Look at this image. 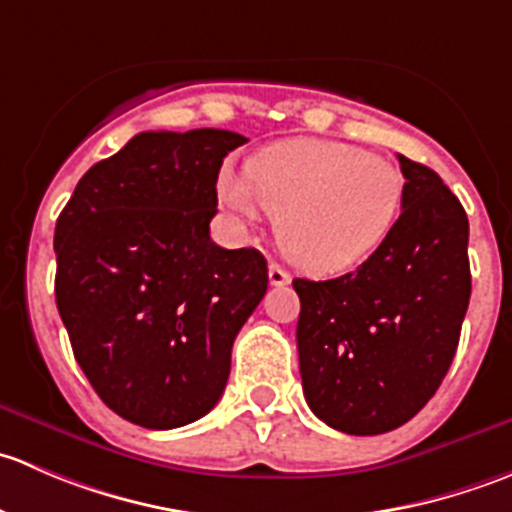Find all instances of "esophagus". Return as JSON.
<instances>
[{
    "instance_id": "34e87169",
    "label": "esophagus",
    "mask_w": 512,
    "mask_h": 512,
    "mask_svg": "<svg viewBox=\"0 0 512 512\" xmlns=\"http://www.w3.org/2000/svg\"><path fill=\"white\" fill-rule=\"evenodd\" d=\"M289 282H292V275H289V272L282 265L272 262V265H270V285L285 287V285H289Z\"/></svg>"
}]
</instances>
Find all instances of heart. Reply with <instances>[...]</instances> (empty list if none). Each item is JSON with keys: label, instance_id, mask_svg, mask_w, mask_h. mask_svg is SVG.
<instances>
[{"label": "heart", "instance_id": "obj_1", "mask_svg": "<svg viewBox=\"0 0 512 512\" xmlns=\"http://www.w3.org/2000/svg\"><path fill=\"white\" fill-rule=\"evenodd\" d=\"M404 175L389 160L344 141L294 138L262 148L247 178L223 170L218 198L225 208L277 218V242L294 262L332 275L376 250L404 203Z\"/></svg>", "mask_w": 512, "mask_h": 512}]
</instances>
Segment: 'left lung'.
<instances>
[{
    "mask_svg": "<svg viewBox=\"0 0 512 512\" xmlns=\"http://www.w3.org/2000/svg\"><path fill=\"white\" fill-rule=\"evenodd\" d=\"M399 163L401 215L369 260L337 280L292 282L304 399L352 436L394 431L428 404L471 299L466 210L436 170Z\"/></svg>",
    "mask_w": 512,
    "mask_h": 512,
    "instance_id": "left-lung-1",
    "label": "left lung"
}]
</instances>
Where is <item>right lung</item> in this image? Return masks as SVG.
<instances>
[{"label":"right lung","mask_w":512,"mask_h":512,"mask_svg":"<svg viewBox=\"0 0 512 512\" xmlns=\"http://www.w3.org/2000/svg\"><path fill=\"white\" fill-rule=\"evenodd\" d=\"M245 136L143 131L86 170L54 232L56 307L103 404L153 431L208 414L267 292L255 247L210 240L223 158Z\"/></svg>","instance_id":"add662e5"}]
</instances>
